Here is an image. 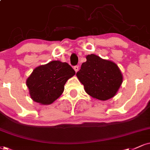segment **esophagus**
<instances>
[{
  "instance_id": "obj_1",
  "label": "esophagus",
  "mask_w": 150,
  "mask_h": 150,
  "mask_svg": "<svg viewBox=\"0 0 150 150\" xmlns=\"http://www.w3.org/2000/svg\"><path fill=\"white\" fill-rule=\"evenodd\" d=\"M74 69L75 70V71L76 72H77V71H79V66H74Z\"/></svg>"
}]
</instances>
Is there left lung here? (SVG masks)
Here are the masks:
<instances>
[{
    "instance_id": "left-lung-1",
    "label": "left lung",
    "mask_w": 150,
    "mask_h": 150,
    "mask_svg": "<svg viewBox=\"0 0 150 150\" xmlns=\"http://www.w3.org/2000/svg\"><path fill=\"white\" fill-rule=\"evenodd\" d=\"M76 76L92 97L105 101L116 95L123 77L117 64L95 54L88 55Z\"/></svg>"
}]
</instances>
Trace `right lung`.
<instances>
[{
    "label": "right lung",
    "instance_id": "1",
    "mask_svg": "<svg viewBox=\"0 0 150 150\" xmlns=\"http://www.w3.org/2000/svg\"><path fill=\"white\" fill-rule=\"evenodd\" d=\"M75 74L69 64L59 60L38 67L26 80L31 99L40 104H51L62 95L66 82Z\"/></svg>",
    "mask_w": 150,
    "mask_h": 150
}]
</instances>
